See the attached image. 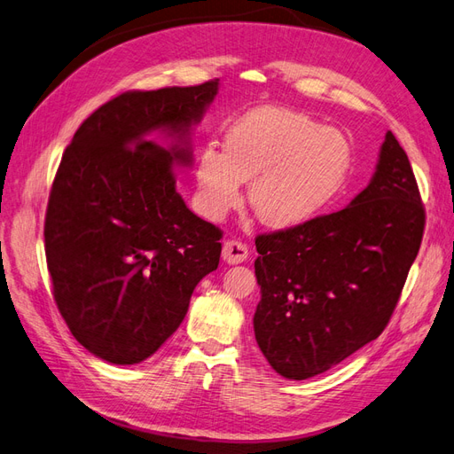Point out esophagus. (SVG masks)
<instances>
[{
  "label": "esophagus",
  "instance_id": "esophagus-1",
  "mask_svg": "<svg viewBox=\"0 0 454 454\" xmlns=\"http://www.w3.org/2000/svg\"><path fill=\"white\" fill-rule=\"evenodd\" d=\"M248 257V247L240 240H225L223 244V260L227 263H242Z\"/></svg>",
  "mask_w": 454,
  "mask_h": 454
}]
</instances>
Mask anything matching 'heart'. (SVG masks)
Returning a JSON list of instances; mask_svg holds the SVG:
<instances>
[{
	"mask_svg": "<svg viewBox=\"0 0 454 454\" xmlns=\"http://www.w3.org/2000/svg\"><path fill=\"white\" fill-rule=\"evenodd\" d=\"M351 168V145L336 128L296 110L263 106L232 121L223 151L206 145L197 162L202 212L222 219L250 182L248 202L267 227L309 222L334 200Z\"/></svg>",
	"mask_w": 454,
	"mask_h": 454,
	"instance_id": "1",
	"label": "heart"
}]
</instances>
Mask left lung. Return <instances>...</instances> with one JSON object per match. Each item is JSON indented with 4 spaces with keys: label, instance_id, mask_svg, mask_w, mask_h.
I'll list each match as a JSON object with an SVG mask.
<instances>
[{
    "label": "left lung",
    "instance_id": "8db88e82",
    "mask_svg": "<svg viewBox=\"0 0 454 454\" xmlns=\"http://www.w3.org/2000/svg\"><path fill=\"white\" fill-rule=\"evenodd\" d=\"M426 212L391 131L369 187L344 210L255 237V341L285 378L328 371L387 326L420 250Z\"/></svg>",
    "mask_w": 454,
    "mask_h": 454
}]
</instances>
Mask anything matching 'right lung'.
Masks as SVG:
<instances>
[{"label":"right lung","mask_w":454,"mask_h":454,"mask_svg":"<svg viewBox=\"0 0 454 454\" xmlns=\"http://www.w3.org/2000/svg\"><path fill=\"white\" fill-rule=\"evenodd\" d=\"M217 85L120 93L82 121L60 158L43 227L53 296L70 333L108 363L151 357L217 269L222 229L176 191V166L192 162L191 126ZM153 130L176 143L164 150L148 141Z\"/></svg>","instance_id":"1"}]
</instances>
